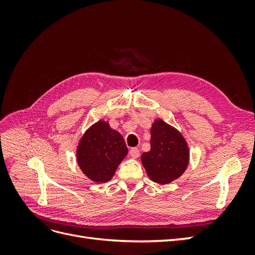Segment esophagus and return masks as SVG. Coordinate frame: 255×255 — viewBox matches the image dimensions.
I'll return each mask as SVG.
<instances>
[{
    "label": "esophagus",
    "instance_id": "34e87169",
    "mask_svg": "<svg viewBox=\"0 0 255 255\" xmlns=\"http://www.w3.org/2000/svg\"><path fill=\"white\" fill-rule=\"evenodd\" d=\"M129 155H130V157H133V158L139 157V150H138L137 148H132L129 150Z\"/></svg>",
    "mask_w": 255,
    "mask_h": 255
}]
</instances>
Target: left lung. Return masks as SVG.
<instances>
[{
    "mask_svg": "<svg viewBox=\"0 0 255 255\" xmlns=\"http://www.w3.org/2000/svg\"><path fill=\"white\" fill-rule=\"evenodd\" d=\"M186 141L177 130L163 120H155L151 128V150L141 155L150 179L168 184L181 176L188 165Z\"/></svg>",
    "mask_w": 255,
    "mask_h": 255,
    "instance_id": "left-lung-1",
    "label": "left lung"
}]
</instances>
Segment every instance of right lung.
<instances>
[{
  "mask_svg": "<svg viewBox=\"0 0 255 255\" xmlns=\"http://www.w3.org/2000/svg\"><path fill=\"white\" fill-rule=\"evenodd\" d=\"M128 154L123 137L107 122L99 121L84 134L76 158L84 174L91 181H110L116 169Z\"/></svg>",
  "mask_w": 255,
  "mask_h": 255,
  "instance_id": "1",
  "label": "right lung"
}]
</instances>
